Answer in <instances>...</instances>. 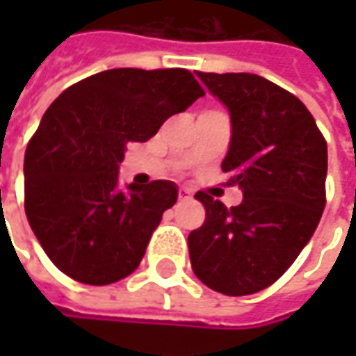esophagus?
Here are the masks:
<instances>
[{"label": "esophagus", "mask_w": 356, "mask_h": 356, "mask_svg": "<svg viewBox=\"0 0 356 356\" xmlns=\"http://www.w3.org/2000/svg\"><path fill=\"white\" fill-rule=\"evenodd\" d=\"M178 196H180V200H192V198H194V194H192V190H188V188H180V192H178Z\"/></svg>", "instance_id": "34e87169"}]
</instances>
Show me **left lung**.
Here are the masks:
<instances>
[{"mask_svg": "<svg viewBox=\"0 0 356 356\" xmlns=\"http://www.w3.org/2000/svg\"><path fill=\"white\" fill-rule=\"evenodd\" d=\"M229 113L222 162L243 200L226 208L198 192L206 222L190 232L192 269L224 295H252L289 269L325 210L327 143L307 106L252 73H196Z\"/></svg>", "mask_w": 356, "mask_h": 356, "instance_id": "1", "label": "left lung"}]
</instances>
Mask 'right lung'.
<instances>
[{"instance_id":"add662e5","label":"right lung","mask_w":356,"mask_h":356,"mask_svg":"<svg viewBox=\"0 0 356 356\" xmlns=\"http://www.w3.org/2000/svg\"><path fill=\"white\" fill-rule=\"evenodd\" d=\"M200 97L204 89L186 69H111L53 101L25 150V213L65 275L108 285L138 267L178 186H120L124 150Z\"/></svg>"}]
</instances>
